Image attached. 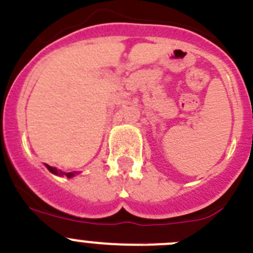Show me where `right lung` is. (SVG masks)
I'll list each match as a JSON object with an SVG mask.
<instances>
[{
  "label": "right lung",
  "mask_w": 253,
  "mask_h": 253,
  "mask_svg": "<svg viewBox=\"0 0 253 253\" xmlns=\"http://www.w3.org/2000/svg\"><path fill=\"white\" fill-rule=\"evenodd\" d=\"M46 167H47V169L50 170L51 173H54V174H59V175H66L68 178H71L74 175V173H62L61 170H57L56 168H54V167H50L48 164H46Z\"/></svg>",
  "instance_id": "right-lung-1"
}]
</instances>
